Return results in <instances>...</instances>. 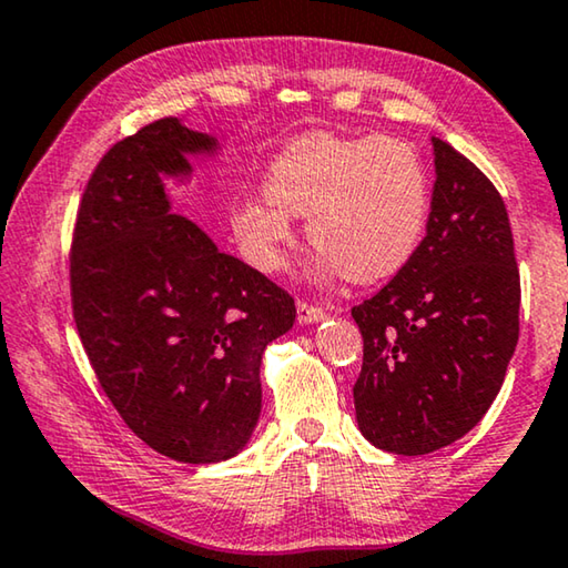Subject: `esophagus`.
<instances>
[{
  "mask_svg": "<svg viewBox=\"0 0 568 568\" xmlns=\"http://www.w3.org/2000/svg\"><path fill=\"white\" fill-rule=\"evenodd\" d=\"M326 318V311L324 308H316V306H308V303H298V321L301 324H318V321Z\"/></svg>",
  "mask_w": 568,
  "mask_h": 568,
  "instance_id": "esophagus-1",
  "label": "esophagus"
}]
</instances>
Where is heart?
Here are the masks:
<instances>
[{
    "label": "heart",
    "mask_w": 568,
    "mask_h": 568,
    "mask_svg": "<svg viewBox=\"0 0 568 568\" xmlns=\"http://www.w3.org/2000/svg\"><path fill=\"white\" fill-rule=\"evenodd\" d=\"M428 214V171L410 142L311 134L273 158L265 193L232 203V230L252 265L277 273L295 240L293 216H308L321 247L313 275L369 283L408 265Z\"/></svg>",
    "instance_id": "heart-1"
}]
</instances>
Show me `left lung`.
I'll list each match as a JSON object with an SVG mask.
<instances>
[{"label":"left lung","mask_w":568,"mask_h":568,"mask_svg":"<svg viewBox=\"0 0 568 568\" xmlns=\"http://www.w3.org/2000/svg\"><path fill=\"white\" fill-rule=\"evenodd\" d=\"M426 236L375 298L352 308L365 359L362 436L418 456L459 442L500 393L520 332V273L505 201L448 142L430 138Z\"/></svg>","instance_id":"8db88e82"}]
</instances>
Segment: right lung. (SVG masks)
<instances>
[{
	"mask_svg": "<svg viewBox=\"0 0 568 568\" xmlns=\"http://www.w3.org/2000/svg\"><path fill=\"white\" fill-rule=\"evenodd\" d=\"M214 134L165 116L106 152L89 178L71 247L81 344L122 420L185 464L232 459L262 408L265 346L291 332L283 287L173 214L165 181L189 183Z\"/></svg>",
	"mask_w": 568,
	"mask_h": 568,
	"instance_id": "1",
	"label": "right lung"
}]
</instances>
